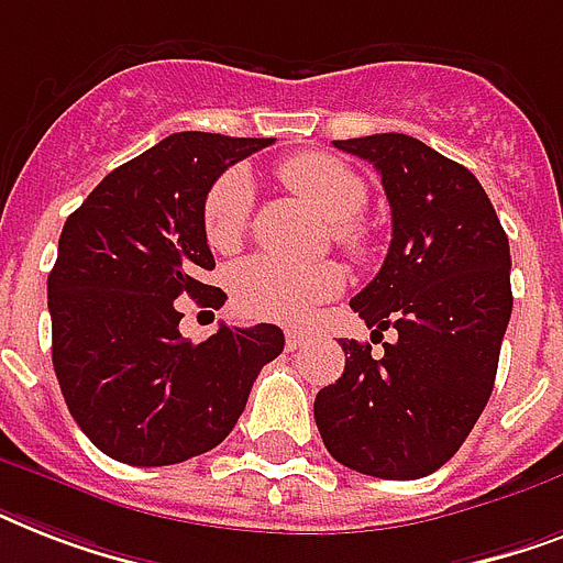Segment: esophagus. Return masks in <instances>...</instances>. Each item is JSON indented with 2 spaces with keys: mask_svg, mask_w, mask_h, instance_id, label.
<instances>
[{
  "mask_svg": "<svg viewBox=\"0 0 563 563\" xmlns=\"http://www.w3.org/2000/svg\"><path fill=\"white\" fill-rule=\"evenodd\" d=\"M307 344V333H300V330H286V351L295 353L300 351Z\"/></svg>",
  "mask_w": 563,
  "mask_h": 563,
  "instance_id": "esophagus-1",
  "label": "esophagus"
}]
</instances>
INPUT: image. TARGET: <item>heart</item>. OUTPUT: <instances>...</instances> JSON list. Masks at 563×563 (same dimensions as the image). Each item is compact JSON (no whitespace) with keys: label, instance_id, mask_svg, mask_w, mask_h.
Returning a JSON list of instances; mask_svg holds the SVG:
<instances>
[{"label":"heart","instance_id":"b5f03b06","mask_svg":"<svg viewBox=\"0 0 563 563\" xmlns=\"http://www.w3.org/2000/svg\"><path fill=\"white\" fill-rule=\"evenodd\" d=\"M283 184L303 201L312 203L327 221H333L335 242L351 256H365L368 233L356 216L368 201L365 180L344 163L327 154H298L280 166ZM251 184L242 172H224L203 195V242L216 254H233L247 230ZM344 286L335 263L291 265L277 256H251L230 274L233 303L242 316L280 324H303L316 307L333 300Z\"/></svg>","mask_w":563,"mask_h":563}]
</instances>
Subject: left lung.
I'll return each instance as SVG.
<instances>
[{
	"mask_svg": "<svg viewBox=\"0 0 563 563\" xmlns=\"http://www.w3.org/2000/svg\"><path fill=\"white\" fill-rule=\"evenodd\" d=\"M374 163L391 203V245L351 300L385 342H342L344 374L316 397V423L335 462L376 479H420L455 455L479 420L511 318V254L473 172L415 136L335 140Z\"/></svg>",
	"mask_w": 563,
	"mask_h": 563,
	"instance_id": "1",
	"label": "left lung"
}]
</instances>
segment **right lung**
I'll return each instance as SVG.
<instances>
[{
    "instance_id": "right-lung-1",
    "label": "right lung",
    "mask_w": 563,
    "mask_h": 563,
    "mask_svg": "<svg viewBox=\"0 0 563 563\" xmlns=\"http://www.w3.org/2000/svg\"><path fill=\"white\" fill-rule=\"evenodd\" d=\"M272 143L180 131L110 172L66 219L48 274L52 362L75 423L117 462L163 467L221 444L283 353L274 324H221L187 342L175 303H224L203 283L216 268L203 195Z\"/></svg>"
}]
</instances>
